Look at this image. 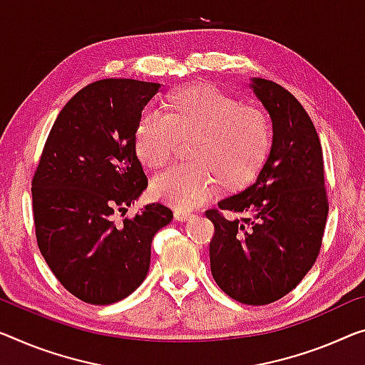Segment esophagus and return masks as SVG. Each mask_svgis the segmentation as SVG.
Returning <instances> with one entry per match:
<instances>
[{
	"label": "esophagus",
	"mask_w": 365,
	"mask_h": 365,
	"mask_svg": "<svg viewBox=\"0 0 365 365\" xmlns=\"http://www.w3.org/2000/svg\"><path fill=\"white\" fill-rule=\"evenodd\" d=\"M175 220L177 221H188V220H192L193 217V215L192 213H188V211H183V210H175Z\"/></svg>",
	"instance_id": "esophagus-1"
}]
</instances>
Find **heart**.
Masks as SVG:
<instances>
[{"mask_svg":"<svg viewBox=\"0 0 365 365\" xmlns=\"http://www.w3.org/2000/svg\"><path fill=\"white\" fill-rule=\"evenodd\" d=\"M167 114L144 110L134 128L139 160L159 170L172 159L177 138L198 133L193 164H180L152 182V195L178 210L198 208L220 190L247 187L272 149V124L264 110L241 105L213 85H188L165 95Z\"/></svg>","mask_w":365,"mask_h":365,"instance_id":"heart-1","label":"heart"}]
</instances>
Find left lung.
I'll use <instances>...</instances> for the list:
<instances>
[{"label": "left lung", "instance_id": "left-lung-1", "mask_svg": "<svg viewBox=\"0 0 365 365\" xmlns=\"http://www.w3.org/2000/svg\"><path fill=\"white\" fill-rule=\"evenodd\" d=\"M251 88L272 119L270 154L251 187L205 215L215 225L210 264L217 287L236 302L267 304L313 267L328 198L322 143L300 101L265 78H252Z\"/></svg>", "mask_w": 365, "mask_h": 365}]
</instances>
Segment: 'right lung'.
Segmentation results:
<instances>
[{"mask_svg":"<svg viewBox=\"0 0 365 365\" xmlns=\"http://www.w3.org/2000/svg\"><path fill=\"white\" fill-rule=\"evenodd\" d=\"M160 83L105 78L62 108L32 178L37 246L57 280L91 304H111L143 284L155 232L173 213L160 203L114 222L148 188L134 128Z\"/></svg>","mask_w":365,"mask_h":365,"instance_id":"obj_1","label":"right lung"}]
</instances>
